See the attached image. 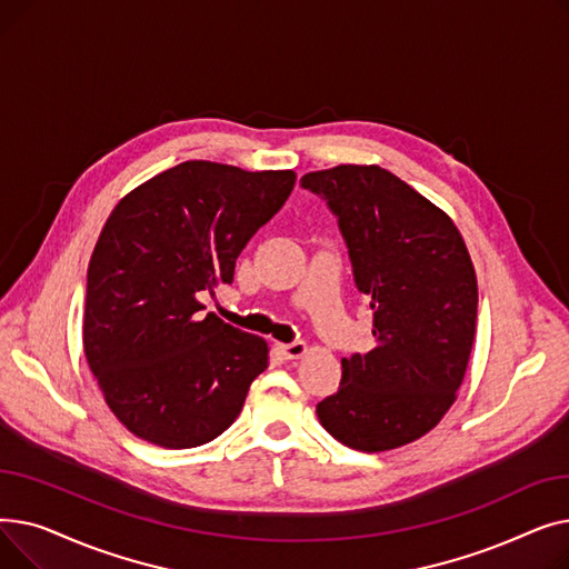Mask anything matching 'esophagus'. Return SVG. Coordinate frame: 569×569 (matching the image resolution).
I'll return each mask as SVG.
<instances>
[{
	"instance_id": "34e87169",
	"label": "esophagus",
	"mask_w": 569,
	"mask_h": 569,
	"mask_svg": "<svg viewBox=\"0 0 569 569\" xmlns=\"http://www.w3.org/2000/svg\"><path fill=\"white\" fill-rule=\"evenodd\" d=\"M279 350L288 357V360H297L307 352V343L305 341H292V343H279Z\"/></svg>"
}]
</instances>
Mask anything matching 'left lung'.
I'll list each match as a JSON object with an SVG mask.
<instances>
[{"mask_svg": "<svg viewBox=\"0 0 569 569\" xmlns=\"http://www.w3.org/2000/svg\"><path fill=\"white\" fill-rule=\"evenodd\" d=\"M339 221L355 286L373 309L376 348L341 360L339 392L320 425L360 452L422 438L450 410L475 339L477 279L442 209L378 166L307 172Z\"/></svg>", "mask_w": 569, "mask_h": 569, "instance_id": "obj_1", "label": "left lung"}]
</instances>
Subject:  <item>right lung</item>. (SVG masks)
<instances>
[{
  "label": "right lung",
  "mask_w": 569,
  "mask_h": 569,
  "mask_svg": "<svg viewBox=\"0 0 569 569\" xmlns=\"http://www.w3.org/2000/svg\"><path fill=\"white\" fill-rule=\"evenodd\" d=\"M292 187V170L184 161L112 209L87 269L82 343L133 436L187 450L237 420L267 343L202 316L198 295L232 283L237 256Z\"/></svg>",
  "instance_id": "right-lung-1"
}]
</instances>
